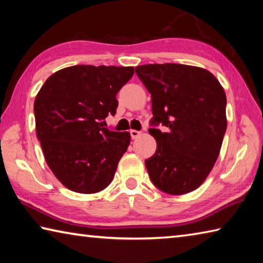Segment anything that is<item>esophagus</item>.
I'll return each mask as SVG.
<instances>
[{
  "label": "esophagus",
  "mask_w": 263,
  "mask_h": 263,
  "mask_svg": "<svg viewBox=\"0 0 263 263\" xmlns=\"http://www.w3.org/2000/svg\"><path fill=\"white\" fill-rule=\"evenodd\" d=\"M130 135H131V138H132V139H137L138 137H140L141 132L137 131V130H131V131H130Z\"/></svg>",
  "instance_id": "1"
}]
</instances>
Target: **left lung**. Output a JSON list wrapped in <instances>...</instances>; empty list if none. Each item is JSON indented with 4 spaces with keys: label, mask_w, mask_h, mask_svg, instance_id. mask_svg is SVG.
Masks as SVG:
<instances>
[{
    "label": "left lung",
    "mask_w": 263,
    "mask_h": 263,
    "mask_svg": "<svg viewBox=\"0 0 263 263\" xmlns=\"http://www.w3.org/2000/svg\"><path fill=\"white\" fill-rule=\"evenodd\" d=\"M136 73L152 96L148 132L157 151L145 160L153 184L169 195L197 189L215 166L228 121L226 95L209 70L181 64L137 66Z\"/></svg>",
    "instance_id": "8db88e82"
}]
</instances>
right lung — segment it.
Here are the masks:
<instances>
[{
  "instance_id": "obj_1",
  "label": "right lung",
  "mask_w": 263,
  "mask_h": 263,
  "mask_svg": "<svg viewBox=\"0 0 263 263\" xmlns=\"http://www.w3.org/2000/svg\"><path fill=\"white\" fill-rule=\"evenodd\" d=\"M133 67L77 65L52 74L34 100L35 132L53 174L66 188L94 194L112 181L128 132L102 127Z\"/></svg>"
}]
</instances>
